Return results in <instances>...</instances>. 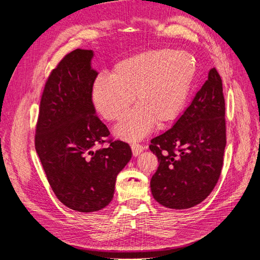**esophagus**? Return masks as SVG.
Instances as JSON below:
<instances>
[{
	"mask_svg": "<svg viewBox=\"0 0 260 260\" xmlns=\"http://www.w3.org/2000/svg\"><path fill=\"white\" fill-rule=\"evenodd\" d=\"M131 149H132V153H133V156H138L140 155L141 153L143 152V145L142 144H139L137 142H133L131 143Z\"/></svg>",
	"mask_w": 260,
	"mask_h": 260,
	"instance_id": "obj_1",
	"label": "esophagus"
}]
</instances>
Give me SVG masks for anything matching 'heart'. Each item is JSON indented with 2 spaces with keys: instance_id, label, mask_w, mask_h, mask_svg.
Instances as JSON below:
<instances>
[{
  "instance_id": "obj_1",
  "label": "heart",
  "mask_w": 260,
  "mask_h": 260,
  "mask_svg": "<svg viewBox=\"0 0 260 260\" xmlns=\"http://www.w3.org/2000/svg\"><path fill=\"white\" fill-rule=\"evenodd\" d=\"M195 78L192 57L183 51L157 49L137 53L115 64L111 76L94 81L91 101L108 121L123 119L135 99L138 106L116 129L125 140H139L154 123L164 125L182 111Z\"/></svg>"
}]
</instances>
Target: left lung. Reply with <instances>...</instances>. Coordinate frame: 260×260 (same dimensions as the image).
<instances>
[{
	"label": "left lung",
	"instance_id": "left-lung-1",
	"mask_svg": "<svg viewBox=\"0 0 260 260\" xmlns=\"http://www.w3.org/2000/svg\"><path fill=\"white\" fill-rule=\"evenodd\" d=\"M222 80L216 68L174 127L151 141L158 158L151 179L154 199L172 209L191 208L214 190L226 144Z\"/></svg>",
	"mask_w": 260,
	"mask_h": 260
}]
</instances>
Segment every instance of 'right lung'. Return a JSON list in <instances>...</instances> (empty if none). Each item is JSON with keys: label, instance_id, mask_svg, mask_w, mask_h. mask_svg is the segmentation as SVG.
I'll use <instances>...</instances> for the list:
<instances>
[{"label": "right lung", "instance_id": "right-lung-1", "mask_svg": "<svg viewBox=\"0 0 260 260\" xmlns=\"http://www.w3.org/2000/svg\"><path fill=\"white\" fill-rule=\"evenodd\" d=\"M93 52L77 49L65 55L45 82L39 107L35 146L56 198L80 212L98 211L113 200L118 174L131 158V148L112 140L91 101L98 73ZM104 143L109 145L98 148Z\"/></svg>", "mask_w": 260, "mask_h": 260}]
</instances>
